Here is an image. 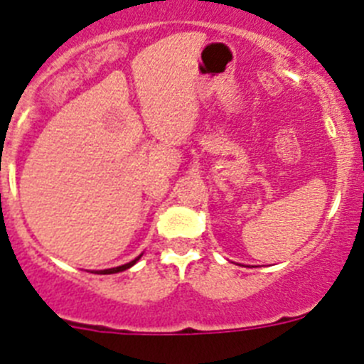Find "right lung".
Masks as SVG:
<instances>
[{"label": "right lung", "mask_w": 364, "mask_h": 364, "mask_svg": "<svg viewBox=\"0 0 364 364\" xmlns=\"http://www.w3.org/2000/svg\"><path fill=\"white\" fill-rule=\"evenodd\" d=\"M142 257V255H140ZM140 257H136L134 260H131V262H127V264H122V266H117V268H109V269H100V275H109V273H118V272H124V269H129L131 266L136 264V260L140 259Z\"/></svg>", "instance_id": "obj_1"}]
</instances>
